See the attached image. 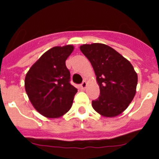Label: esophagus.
I'll return each instance as SVG.
<instances>
[{"label":"esophagus","instance_id":"obj_1","mask_svg":"<svg viewBox=\"0 0 159 159\" xmlns=\"http://www.w3.org/2000/svg\"><path fill=\"white\" fill-rule=\"evenodd\" d=\"M87 87V82L86 81H83L82 84H80V88H82V89H85Z\"/></svg>","mask_w":159,"mask_h":159}]
</instances>
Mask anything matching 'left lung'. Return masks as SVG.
Wrapping results in <instances>:
<instances>
[{
  "mask_svg": "<svg viewBox=\"0 0 159 159\" xmlns=\"http://www.w3.org/2000/svg\"><path fill=\"white\" fill-rule=\"evenodd\" d=\"M96 75L100 94L92 100V107L105 117L122 113L134 99L138 83L137 73L130 61L115 49L103 43L80 46Z\"/></svg>",
  "mask_w": 159,
  "mask_h": 159,
  "instance_id": "1",
  "label": "left lung"
}]
</instances>
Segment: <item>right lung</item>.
I'll return each instance as SVG.
<instances>
[{"label": "right lung", "instance_id": "obj_1", "mask_svg": "<svg viewBox=\"0 0 159 159\" xmlns=\"http://www.w3.org/2000/svg\"><path fill=\"white\" fill-rule=\"evenodd\" d=\"M74 47H54L31 67L25 80L29 100L39 113L58 118L70 110L77 89L70 84L65 61Z\"/></svg>", "mask_w": 159, "mask_h": 159}]
</instances>
